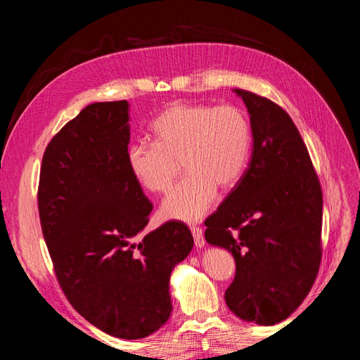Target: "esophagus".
Here are the masks:
<instances>
[{
    "label": "esophagus",
    "mask_w": 360,
    "mask_h": 360,
    "mask_svg": "<svg viewBox=\"0 0 360 360\" xmlns=\"http://www.w3.org/2000/svg\"><path fill=\"white\" fill-rule=\"evenodd\" d=\"M191 231L193 236V240H195V246L197 248H202L205 245V238L202 234V230L197 225H191Z\"/></svg>",
    "instance_id": "esophagus-1"
}]
</instances>
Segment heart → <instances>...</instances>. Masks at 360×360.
Returning <instances> with one entry per match:
<instances>
[{
    "instance_id": "b5f03b06",
    "label": "heart",
    "mask_w": 360,
    "mask_h": 360,
    "mask_svg": "<svg viewBox=\"0 0 360 360\" xmlns=\"http://www.w3.org/2000/svg\"><path fill=\"white\" fill-rule=\"evenodd\" d=\"M156 143H134L126 160L134 179L150 192H167L181 158L188 174L163 200L169 219L197 221L210 209L217 186L230 189L242 177L250 146L249 120L236 106L176 103L153 126Z\"/></svg>"
}]
</instances>
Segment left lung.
I'll use <instances>...</instances> for the list:
<instances>
[{"label": "left lung", "instance_id": "obj_1", "mask_svg": "<svg viewBox=\"0 0 360 360\" xmlns=\"http://www.w3.org/2000/svg\"><path fill=\"white\" fill-rule=\"evenodd\" d=\"M250 115L252 155L207 217L205 240L230 250L236 276L225 302L238 319L271 326L308 296L321 263L323 193L308 148L279 105L234 90Z\"/></svg>", "mask_w": 360, "mask_h": 360}]
</instances>
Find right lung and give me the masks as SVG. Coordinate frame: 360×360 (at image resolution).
Here are the masks:
<instances>
[{
  "label": "right lung",
  "instance_id": "right-lung-1",
  "mask_svg": "<svg viewBox=\"0 0 360 360\" xmlns=\"http://www.w3.org/2000/svg\"><path fill=\"white\" fill-rule=\"evenodd\" d=\"M129 103L85 106L51 139L39 180V214L58 284L97 329L139 340L169 319V275L188 257L186 224L144 234L153 204L129 171Z\"/></svg>",
  "mask_w": 360,
  "mask_h": 360
}]
</instances>
